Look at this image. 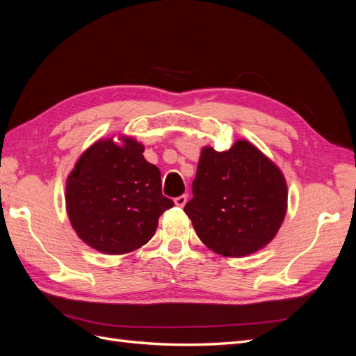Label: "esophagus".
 <instances>
[{
	"label": "esophagus",
	"mask_w": 356,
	"mask_h": 356,
	"mask_svg": "<svg viewBox=\"0 0 356 356\" xmlns=\"http://www.w3.org/2000/svg\"><path fill=\"white\" fill-rule=\"evenodd\" d=\"M187 199H188L187 195H181V196L175 197V204H177V207L182 208V207H184V204L187 203Z\"/></svg>",
	"instance_id": "1"
}]
</instances>
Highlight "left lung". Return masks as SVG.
<instances>
[{"label":"left lung","mask_w":356,"mask_h":356,"mask_svg":"<svg viewBox=\"0 0 356 356\" xmlns=\"http://www.w3.org/2000/svg\"><path fill=\"white\" fill-rule=\"evenodd\" d=\"M284 175L260 149L238 141L227 152L202 149L186 213L200 241L225 257L270 242L286 212Z\"/></svg>","instance_id":"obj_1"}]
</instances>
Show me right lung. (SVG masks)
Returning a JSON list of instances; mask_svg holds the SVG:
<instances>
[{"mask_svg": "<svg viewBox=\"0 0 356 356\" xmlns=\"http://www.w3.org/2000/svg\"><path fill=\"white\" fill-rule=\"evenodd\" d=\"M144 145L123 138L96 143L77 161L67 184V211L80 239L105 254L132 252L153 238L159 217L174 207L161 195L160 170Z\"/></svg>", "mask_w": 356, "mask_h": 356, "instance_id": "obj_1", "label": "right lung"}]
</instances>
